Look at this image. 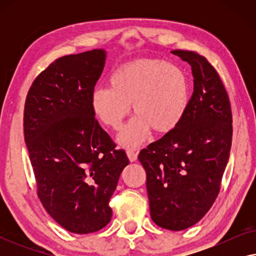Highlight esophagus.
<instances>
[{
  "instance_id": "1",
  "label": "esophagus",
  "mask_w": 256,
  "mask_h": 256,
  "mask_svg": "<svg viewBox=\"0 0 256 256\" xmlns=\"http://www.w3.org/2000/svg\"><path fill=\"white\" fill-rule=\"evenodd\" d=\"M127 155H128V158H129V160H130V162H134V160H138V152H136L134 149L128 148L127 149Z\"/></svg>"
}]
</instances>
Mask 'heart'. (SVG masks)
<instances>
[{"label":"heart","instance_id":"obj_1","mask_svg":"<svg viewBox=\"0 0 256 256\" xmlns=\"http://www.w3.org/2000/svg\"><path fill=\"white\" fill-rule=\"evenodd\" d=\"M110 86L98 87L90 96L96 118L118 130L130 112L136 113L120 135L126 146L144 141L152 128L168 132L183 118L190 101V87L180 66L158 59L128 62L110 78Z\"/></svg>","mask_w":256,"mask_h":256}]
</instances>
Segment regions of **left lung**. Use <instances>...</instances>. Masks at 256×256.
Returning <instances> with one entry per match:
<instances>
[{"instance_id":"1","label":"left lung","mask_w":256,"mask_h":256,"mask_svg":"<svg viewBox=\"0 0 256 256\" xmlns=\"http://www.w3.org/2000/svg\"><path fill=\"white\" fill-rule=\"evenodd\" d=\"M188 62L194 92L172 130L138 154L146 172L150 214L156 225L183 230L216 202L232 144V108L216 70L196 51L174 50Z\"/></svg>"}]
</instances>
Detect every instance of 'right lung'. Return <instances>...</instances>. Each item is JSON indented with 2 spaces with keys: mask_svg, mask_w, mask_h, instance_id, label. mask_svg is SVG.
I'll list each match as a JSON object with an SVG mask.
<instances>
[{
  "mask_svg": "<svg viewBox=\"0 0 256 256\" xmlns=\"http://www.w3.org/2000/svg\"><path fill=\"white\" fill-rule=\"evenodd\" d=\"M104 59L99 48L56 59L34 80L24 104V140L38 198L59 225L76 234L110 222V200L129 164L90 104Z\"/></svg>",
  "mask_w": 256,
  "mask_h": 256,
  "instance_id": "1",
  "label": "right lung"
}]
</instances>
